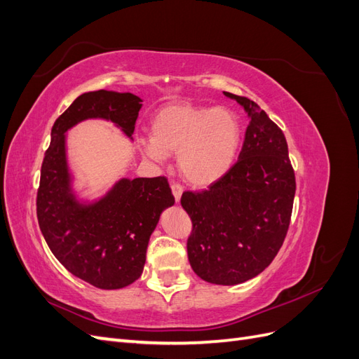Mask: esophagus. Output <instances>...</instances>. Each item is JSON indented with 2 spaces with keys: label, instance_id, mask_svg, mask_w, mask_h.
<instances>
[{
  "label": "esophagus",
  "instance_id": "1",
  "mask_svg": "<svg viewBox=\"0 0 359 359\" xmlns=\"http://www.w3.org/2000/svg\"><path fill=\"white\" fill-rule=\"evenodd\" d=\"M170 189H172V193H173V198H175V202L178 203L181 196H182V187L180 186V184H172Z\"/></svg>",
  "mask_w": 359,
  "mask_h": 359
}]
</instances>
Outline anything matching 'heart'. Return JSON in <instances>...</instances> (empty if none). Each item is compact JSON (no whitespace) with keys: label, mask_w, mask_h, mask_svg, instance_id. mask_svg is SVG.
I'll list each match as a JSON object with an SVG mask.
<instances>
[{"label":"heart","mask_w":359,"mask_h":359,"mask_svg":"<svg viewBox=\"0 0 359 359\" xmlns=\"http://www.w3.org/2000/svg\"><path fill=\"white\" fill-rule=\"evenodd\" d=\"M151 139L139 142L144 154L158 163L178 154L182 178L206 187L222 180L236 160L243 139L238 115L227 107L175 102L151 119Z\"/></svg>","instance_id":"heart-1"}]
</instances>
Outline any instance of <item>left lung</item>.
<instances>
[{
    "label": "left lung",
    "mask_w": 359,
    "mask_h": 359,
    "mask_svg": "<svg viewBox=\"0 0 359 359\" xmlns=\"http://www.w3.org/2000/svg\"><path fill=\"white\" fill-rule=\"evenodd\" d=\"M223 94L250 123L238 161L202 193L186 191L181 206L193 223L189 262L202 280L233 286L259 276L285 241L295 198L283 132L247 97Z\"/></svg>",
    "instance_id": "left-lung-1"
}]
</instances>
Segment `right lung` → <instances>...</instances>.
<instances>
[{
  "label": "right lung",
  "mask_w": 359,
  "mask_h": 359,
  "mask_svg": "<svg viewBox=\"0 0 359 359\" xmlns=\"http://www.w3.org/2000/svg\"><path fill=\"white\" fill-rule=\"evenodd\" d=\"M142 99L132 93L79 95L55 121L37 193L40 231L60 262L99 289H121L144 271L149 236L161 212L175 203L165 177L119 178L99 198L78 190L67 153V132L103 119L133 142Z\"/></svg>",
  "instance_id": "add662e5"
}]
</instances>
